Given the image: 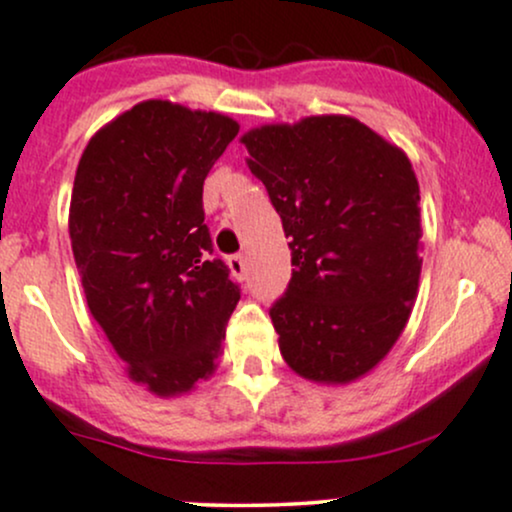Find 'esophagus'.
<instances>
[{
    "label": "esophagus",
    "instance_id": "1",
    "mask_svg": "<svg viewBox=\"0 0 512 512\" xmlns=\"http://www.w3.org/2000/svg\"><path fill=\"white\" fill-rule=\"evenodd\" d=\"M229 271H232V276L234 278H244V273H246V258L244 256H232L229 258Z\"/></svg>",
    "mask_w": 512,
    "mask_h": 512
}]
</instances>
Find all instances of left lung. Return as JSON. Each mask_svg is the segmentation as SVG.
<instances>
[{"label": "left lung", "mask_w": 512, "mask_h": 512, "mask_svg": "<svg viewBox=\"0 0 512 512\" xmlns=\"http://www.w3.org/2000/svg\"><path fill=\"white\" fill-rule=\"evenodd\" d=\"M293 256L271 307L300 378L346 386L381 364L420 288V185L408 153L346 114L263 124L241 136Z\"/></svg>", "instance_id": "8db88e82"}]
</instances>
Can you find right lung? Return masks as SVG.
<instances>
[{
	"label": "right lung",
	"mask_w": 512,
	"mask_h": 512,
	"mask_svg": "<svg viewBox=\"0 0 512 512\" xmlns=\"http://www.w3.org/2000/svg\"><path fill=\"white\" fill-rule=\"evenodd\" d=\"M232 117L146 100L82 151L68 232L87 307L136 386L188 395L217 371L239 288L212 256L202 185Z\"/></svg>",
	"instance_id": "1"
}]
</instances>
